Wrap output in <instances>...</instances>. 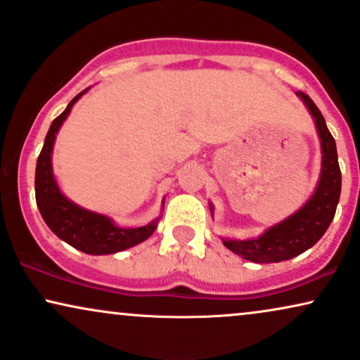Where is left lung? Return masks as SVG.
Listing matches in <instances>:
<instances>
[{"label":"left lung","instance_id":"obj_1","mask_svg":"<svg viewBox=\"0 0 360 360\" xmlns=\"http://www.w3.org/2000/svg\"><path fill=\"white\" fill-rule=\"evenodd\" d=\"M297 96L304 101L312 118L316 120L322 148L321 179L316 192L304 207H300L295 214L287 217L281 224L265 230L257 238H247V240L224 238V245L229 250L255 264H274V262L294 259L316 245L329 229L339 203L342 175L337 160L335 140L326 125L321 110L310 100V96L302 91H297Z\"/></svg>","mask_w":360,"mask_h":360}]
</instances>
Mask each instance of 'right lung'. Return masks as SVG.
<instances>
[{
  "label": "right lung",
  "instance_id": "right-lung-1",
  "mask_svg": "<svg viewBox=\"0 0 360 360\" xmlns=\"http://www.w3.org/2000/svg\"><path fill=\"white\" fill-rule=\"evenodd\" d=\"M86 90L78 93L66 106L65 112L53 120L37 162L34 195H37V205L44 224L51 229V232L56 237H60L61 240L70 243L78 250L85 252V254L106 255L127 250V248L146 240L157 229L158 219H155L152 224L145 225V227L122 229L115 225L110 217L86 210V208L68 200L61 193L55 176H53V145H55L58 130L72 112L73 105L82 98V95L86 93Z\"/></svg>",
  "mask_w": 360,
  "mask_h": 360
}]
</instances>
